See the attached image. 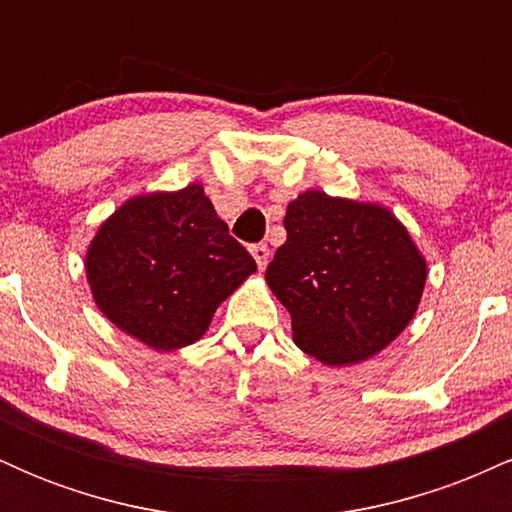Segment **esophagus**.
Masks as SVG:
<instances>
[{"instance_id": "esophagus-1", "label": "esophagus", "mask_w": 512, "mask_h": 512, "mask_svg": "<svg viewBox=\"0 0 512 512\" xmlns=\"http://www.w3.org/2000/svg\"><path fill=\"white\" fill-rule=\"evenodd\" d=\"M250 252H252V257H255L257 267H260V269L267 267V262H269V248H267V245H262V243L252 245Z\"/></svg>"}]
</instances>
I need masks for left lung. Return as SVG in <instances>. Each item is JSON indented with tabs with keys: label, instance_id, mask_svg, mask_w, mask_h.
Here are the masks:
<instances>
[{
	"label": "left lung",
	"instance_id": "1",
	"mask_svg": "<svg viewBox=\"0 0 512 512\" xmlns=\"http://www.w3.org/2000/svg\"><path fill=\"white\" fill-rule=\"evenodd\" d=\"M284 228L264 279L289 310L298 349L351 366L404 332L428 267L390 209L308 190L286 207Z\"/></svg>",
	"mask_w": 512,
	"mask_h": 512
}]
</instances>
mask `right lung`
<instances>
[{
  "mask_svg": "<svg viewBox=\"0 0 512 512\" xmlns=\"http://www.w3.org/2000/svg\"><path fill=\"white\" fill-rule=\"evenodd\" d=\"M257 264L216 216L202 185L127 199L86 252L93 301L156 351L195 344Z\"/></svg>",
  "mask_w": 512,
  "mask_h": 512,
  "instance_id": "1",
  "label": "right lung"
}]
</instances>
